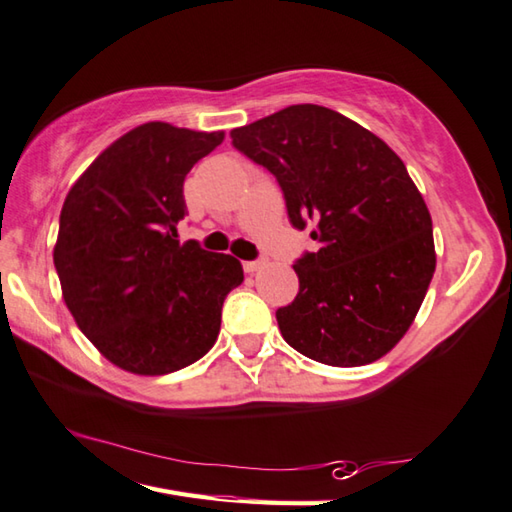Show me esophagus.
I'll list each match as a JSON object with an SVG mask.
<instances>
[{
  "instance_id": "34e87169",
  "label": "esophagus",
  "mask_w": 512,
  "mask_h": 512,
  "mask_svg": "<svg viewBox=\"0 0 512 512\" xmlns=\"http://www.w3.org/2000/svg\"><path fill=\"white\" fill-rule=\"evenodd\" d=\"M264 266H266V259H257V262H246V264H244V271L253 275V273H257V271H262Z\"/></svg>"
}]
</instances>
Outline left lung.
<instances>
[{"instance_id":"8db88e82","label":"left lung","mask_w":512,"mask_h":512,"mask_svg":"<svg viewBox=\"0 0 512 512\" xmlns=\"http://www.w3.org/2000/svg\"><path fill=\"white\" fill-rule=\"evenodd\" d=\"M284 192L288 219L320 248L293 264L300 291L277 309L284 340L331 367L392 351L421 309L436 255L432 217L405 163L338 111L291 105L230 132Z\"/></svg>"}]
</instances>
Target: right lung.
<instances>
[{
  "label": "right lung",
  "instance_id": "obj_1",
  "mask_svg": "<svg viewBox=\"0 0 512 512\" xmlns=\"http://www.w3.org/2000/svg\"><path fill=\"white\" fill-rule=\"evenodd\" d=\"M224 132L145 123L73 183L53 264L73 320L102 356L138 376L192 365L215 345L221 306L244 282L235 257L181 244L183 181Z\"/></svg>",
  "mask_w": 512,
  "mask_h": 512
}]
</instances>
